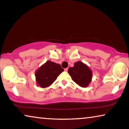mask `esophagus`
<instances>
[{"label":"esophagus","mask_w":129,"mask_h":129,"mask_svg":"<svg viewBox=\"0 0 129 129\" xmlns=\"http://www.w3.org/2000/svg\"><path fill=\"white\" fill-rule=\"evenodd\" d=\"M68 68H65L64 69V70H65V71H68Z\"/></svg>","instance_id":"obj_1"}]
</instances>
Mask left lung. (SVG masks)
Instances as JSON below:
<instances>
[{
    "label": "left lung",
    "mask_w": 129,
    "mask_h": 129,
    "mask_svg": "<svg viewBox=\"0 0 129 129\" xmlns=\"http://www.w3.org/2000/svg\"><path fill=\"white\" fill-rule=\"evenodd\" d=\"M68 72L71 75L72 80L81 87H88L91 81L92 76L91 70L82 62H75L73 67L68 68Z\"/></svg>",
    "instance_id": "1"
}]
</instances>
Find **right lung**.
I'll return each instance as SVG.
<instances>
[{
  "label": "right lung",
  "instance_id": "add662e5",
  "mask_svg": "<svg viewBox=\"0 0 129 129\" xmlns=\"http://www.w3.org/2000/svg\"><path fill=\"white\" fill-rule=\"evenodd\" d=\"M63 71L60 64L48 61L35 72L37 85L42 88H46L52 84L57 77Z\"/></svg>",
  "mask_w": 129,
  "mask_h": 129
}]
</instances>
